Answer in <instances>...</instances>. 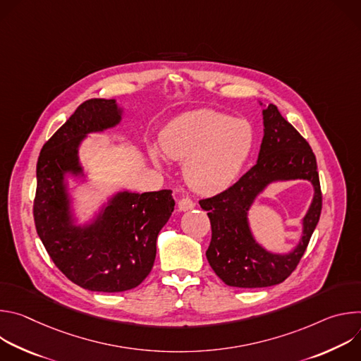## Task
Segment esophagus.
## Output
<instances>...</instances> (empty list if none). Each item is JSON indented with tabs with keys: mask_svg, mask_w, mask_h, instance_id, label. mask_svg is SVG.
Masks as SVG:
<instances>
[{
	"mask_svg": "<svg viewBox=\"0 0 361 361\" xmlns=\"http://www.w3.org/2000/svg\"><path fill=\"white\" fill-rule=\"evenodd\" d=\"M195 207V202L188 198V197H183L181 200H178V210L180 212H188V210H192Z\"/></svg>",
	"mask_w": 361,
	"mask_h": 361,
	"instance_id": "1",
	"label": "esophagus"
}]
</instances>
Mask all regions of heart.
I'll return each instance as SVG.
<instances>
[{"instance_id": "1", "label": "heart", "mask_w": 361, "mask_h": 361, "mask_svg": "<svg viewBox=\"0 0 361 361\" xmlns=\"http://www.w3.org/2000/svg\"><path fill=\"white\" fill-rule=\"evenodd\" d=\"M248 121L214 110H197L171 121L161 133L166 156L184 163V176L192 190L216 194L240 176L252 148ZM152 159L159 160L154 151Z\"/></svg>"}]
</instances>
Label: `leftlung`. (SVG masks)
<instances>
[{
	"label": "left lung",
	"instance_id": "1",
	"mask_svg": "<svg viewBox=\"0 0 361 361\" xmlns=\"http://www.w3.org/2000/svg\"><path fill=\"white\" fill-rule=\"evenodd\" d=\"M263 120L264 137L255 166L223 192L200 200L212 223L205 255L214 273L231 287L259 288L283 283L300 263L322 214L323 195L312 147L274 104L263 110ZM279 179H308L315 187L312 205L303 219V235L288 255L264 250L253 240L246 220L255 197Z\"/></svg>",
	"mask_w": 361,
	"mask_h": 361
}]
</instances>
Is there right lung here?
Listing matches in <instances>:
<instances>
[{
	"instance_id": "add662e5",
	"label": "right lung",
	"mask_w": 361,
	"mask_h": 361,
	"mask_svg": "<svg viewBox=\"0 0 361 361\" xmlns=\"http://www.w3.org/2000/svg\"><path fill=\"white\" fill-rule=\"evenodd\" d=\"M120 121L116 99H87L42 145L37 161L32 209L37 233L59 270L90 291H127L144 281L156 260L157 235L176 204L171 190L123 191L92 224L74 226L64 177L82 176L78 161L82 138Z\"/></svg>"
}]
</instances>
